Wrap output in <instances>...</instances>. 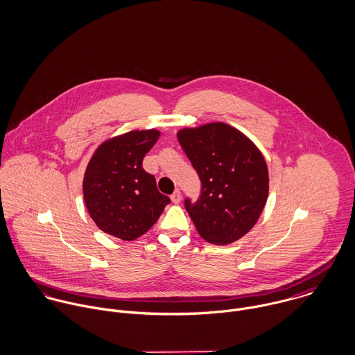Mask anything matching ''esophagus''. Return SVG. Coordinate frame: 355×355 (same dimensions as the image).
<instances>
[{"mask_svg": "<svg viewBox=\"0 0 355 355\" xmlns=\"http://www.w3.org/2000/svg\"><path fill=\"white\" fill-rule=\"evenodd\" d=\"M171 200H172L173 204H180V201H182V194H180V191L176 190V191L171 196Z\"/></svg>", "mask_w": 355, "mask_h": 355, "instance_id": "1", "label": "esophagus"}]
</instances>
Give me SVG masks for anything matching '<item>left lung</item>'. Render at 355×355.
Returning <instances> with one entry per match:
<instances>
[{
  "label": "left lung",
  "instance_id": "8db88e82",
  "mask_svg": "<svg viewBox=\"0 0 355 355\" xmlns=\"http://www.w3.org/2000/svg\"><path fill=\"white\" fill-rule=\"evenodd\" d=\"M178 140L201 180L200 200H184L198 234L215 245L245 236L268 196V169L260 150L225 122L180 129Z\"/></svg>",
  "mask_w": 355,
  "mask_h": 355
}]
</instances>
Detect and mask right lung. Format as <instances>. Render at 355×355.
Wrapping results in <instances>:
<instances>
[{
	"instance_id": "1",
	"label": "right lung",
	"mask_w": 355,
	"mask_h": 355,
	"mask_svg": "<svg viewBox=\"0 0 355 355\" xmlns=\"http://www.w3.org/2000/svg\"><path fill=\"white\" fill-rule=\"evenodd\" d=\"M159 130H130L103 141L87 166L84 201L96 226L123 241L147 233L171 202L141 164Z\"/></svg>"
}]
</instances>
